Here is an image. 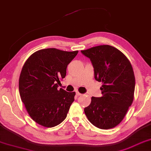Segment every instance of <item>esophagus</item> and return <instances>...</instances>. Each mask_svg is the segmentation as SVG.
Returning <instances> with one entry per match:
<instances>
[{
  "instance_id": "esophagus-1",
  "label": "esophagus",
  "mask_w": 151,
  "mask_h": 151,
  "mask_svg": "<svg viewBox=\"0 0 151 151\" xmlns=\"http://www.w3.org/2000/svg\"><path fill=\"white\" fill-rule=\"evenodd\" d=\"M76 95H77L78 96H81V95H82V94L80 93V92H78V91H76Z\"/></svg>"
}]
</instances>
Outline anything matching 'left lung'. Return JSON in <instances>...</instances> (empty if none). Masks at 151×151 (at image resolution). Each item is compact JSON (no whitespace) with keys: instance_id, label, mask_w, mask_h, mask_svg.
Returning <instances> with one entry per match:
<instances>
[{"instance_id":"8db88e82","label":"left lung","mask_w":151,"mask_h":151,"mask_svg":"<svg viewBox=\"0 0 151 151\" xmlns=\"http://www.w3.org/2000/svg\"><path fill=\"white\" fill-rule=\"evenodd\" d=\"M81 52L91 61L95 79L103 83L102 96L92 97L84 111L97 128L112 129L123 121L133 101L135 78L133 67L124 54L109 45Z\"/></svg>"}]
</instances>
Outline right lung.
<instances>
[{
  "label": "right lung",
  "instance_id": "obj_1",
  "mask_svg": "<svg viewBox=\"0 0 151 151\" xmlns=\"http://www.w3.org/2000/svg\"><path fill=\"white\" fill-rule=\"evenodd\" d=\"M78 53L42 49L33 53L24 64L19 78L20 98L29 115L39 125L53 127L66 118L76 92L58 87Z\"/></svg>",
  "mask_w": 151,
  "mask_h": 151
}]
</instances>
